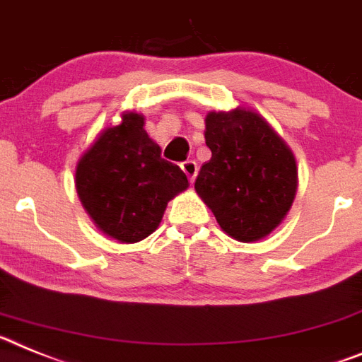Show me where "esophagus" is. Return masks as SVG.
<instances>
[{
  "label": "esophagus",
  "instance_id": "34e87169",
  "mask_svg": "<svg viewBox=\"0 0 362 362\" xmlns=\"http://www.w3.org/2000/svg\"><path fill=\"white\" fill-rule=\"evenodd\" d=\"M182 171L187 175V178H189L191 182L197 178V173H199V165H197V162L194 160H185L184 163H182Z\"/></svg>",
  "mask_w": 362,
  "mask_h": 362
}]
</instances>
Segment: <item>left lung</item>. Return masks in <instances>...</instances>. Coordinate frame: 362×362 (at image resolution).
I'll use <instances>...</instances> for the list:
<instances>
[{
  "instance_id": "obj_1",
  "label": "left lung",
  "mask_w": 362,
  "mask_h": 362,
  "mask_svg": "<svg viewBox=\"0 0 362 362\" xmlns=\"http://www.w3.org/2000/svg\"><path fill=\"white\" fill-rule=\"evenodd\" d=\"M211 160L194 189L222 231L238 242L268 237L290 211L297 193V162L259 112L237 107L206 116Z\"/></svg>"
}]
</instances>
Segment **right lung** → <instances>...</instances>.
Segmentation results:
<instances>
[{"label": "right lung", "instance_id": "add662e5", "mask_svg": "<svg viewBox=\"0 0 362 362\" xmlns=\"http://www.w3.org/2000/svg\"><path fill=\"white\" fill-rule=\"evenodd\" d=\"M144 129V116L127 111L120 125L107 127L81 155L76 191L96 228L124 244L149 237L169 200L187 189L178 165Z\"/></svg>", "mask_w": 362, "mask_h": 362}]
</instances>
